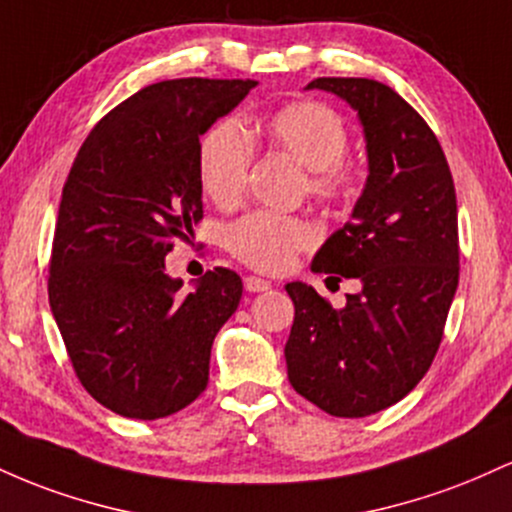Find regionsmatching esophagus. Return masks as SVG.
<instances>
[{
	"instance_id": "1",
	"label": "esophagus",
	"mask_w": 512,
	"mask_h": 512,
	"mask_svg": "<svg viewBox=\"0 0 512 512\" xmlns=\"http://www.w3.org/2000/svg\"><path fill=\"white\" fill-rule=\"evenodd\" d=\"M243 284H245V291H250V293H262V291L272 289V284H269L267 279H260V276H245Z\"/></svg>"
}]
</instances>
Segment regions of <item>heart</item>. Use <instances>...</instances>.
<instances>
[{
    "label": "heart",
    "instance_id": "heart-1",
    "mask_svg": "<svg viewBox=\"0 0 512 512\" xmlns=\"http://www.w3.org/2000/svg\"><path fill=\"white\" fill-rule=\"evenodd\" d=\"M250 134L308 168V187L317 199L337 202L354 190V173L344 161L349 132L342 117L325 103L293 101L267 113L250 129L238 120H221L204 134L199 144V180L221 207L236 204L245 192L255 154ZM313 240L315 231L308 221L269 211L243 216L223 233V243L240 262L267 274L289 269L296 252Z\"/></svg>",
    "mask_w": 512,
    "mask_h": 512
}]
</instances>
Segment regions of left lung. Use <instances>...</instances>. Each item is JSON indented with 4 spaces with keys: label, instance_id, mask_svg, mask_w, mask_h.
I'll return each mask as SVG.
<instances>
[{
    "label": "left lung",
    "instance_id": "8db88e82",
    "mask_svg": "<svg viewBox=\"0 0 512 512\" xmlns=\"http://www.w3.org/2000/svg\"><path fill=\"white\" fill-rule=\"evenodd\" d=\"M313 88L356 110L368 178L310 269L358 279L361 291L332 308L313 286L286 284L296 317L284 356L298 395L361 419L407 397L443 339L460 279L455 185L436 134L390 86L322 76Z\"/></svg>",
    "mask_w": 512,
    "mask_h": 512
}]
</instances>
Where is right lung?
I'll use <instances>...</instances> for the list:
<instances>
[{"mask_svg":"<svg viewBox=\"0 0 512 512\" xmlns=\"http://www.w3.org/2000/svg\"><path fill=\"white\" fill-rule=\"evenodd\" d=\"M255 86L142 88L91 129L64 182L50 308L81 385L127 419H163L195 402L214 337L238 310L236 272L216 267L182 293L166 255L202 219L199 137Z\"/></svg>","mask_w":512,"mask_h":512,"instance_id":"add662e5","label":"right lung"}]
</instances>
